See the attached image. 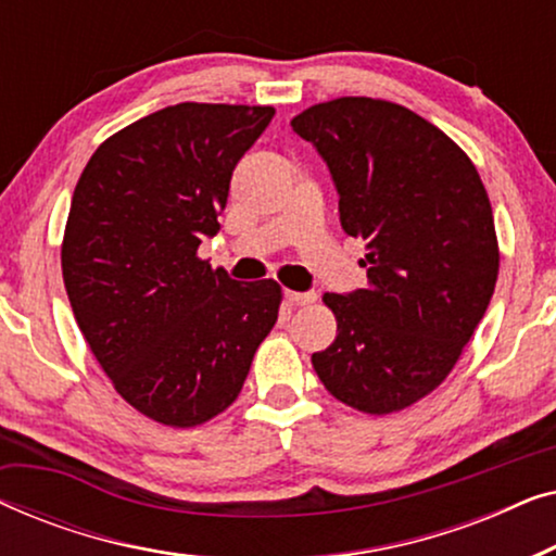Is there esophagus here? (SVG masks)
I'll list each match as a JSON object with an SVG mask.
<instances>
[{
	"mask_svg": "<svg viewBox=\"0 0 556 556\" xmlns=\"http://www.w3.org/2000/svg\"><path fill=\"white\" fill-rule=\"evenodd\" d=\"M283 299L288 306H308L316 301V293H299V291H286Z\"/></svg>",
	"mask_w": 556,
	"mask_h": 556,
	"instance_id": "obj_1",
	"label": "esophagus"
}]
</instances>
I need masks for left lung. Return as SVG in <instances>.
<instances>
[{
  "instance_id": "1",
  "label": "left lung",
  "mask_w": 556,
  "mask_h": 556,
  "mask_svg": "<svg viewBox=\"0 0 556 556\" xmlns=\"http://www.w3.org/2000/svg\"><path fill=\"white\" fill-rule=\"evenodd\" d=\"M329 166L367 288L324 293L337 339L311 356L333 397L390 415L430 394L489 308L498 240L466 151L405 105L346 96L291 121Z\"/></svg>"
}]
</instances>
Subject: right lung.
<instances>
[{
	"mask_svg": "<svg viewBox=\"0 0 556 556\" xmlns=\"http://www.w3.org/2000/svg\"><path fill=\"white\" fill-rule=\"evenodd\" d=\"M273 116L166 105L105 139L75 185L60 250L75 321L121 397L169 428L225 413L278 321L276 280L238 283L197 257Z\"/></svg>",
	"mask_w": 556,
	"mask_h": 556,
	"instance_id": "obj_1",
	"label": "right lung"
}]
</instances>
